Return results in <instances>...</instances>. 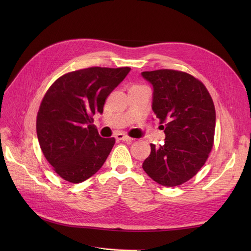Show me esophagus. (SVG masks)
Returning <instances> with one entry per match:
<instances>
[{"instance_id": "1", "label": "esophagus", "mask_w": 251, "mask_h": 251, "mask_svg": "<svg viewBox=\"0 0 251 251\" xmlns=\"http://www.w3.org/2000/svg\"><path fill=\"white\" fill-rule=\"evenodd\" d=\"M116 139H117V140H122V141H129V142H132V141L134 140L133 138H131V137H129V136L123 134V133L117 134V135H116Z\"/></svg>"}]
</instances>
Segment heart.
<instances>
[{
    "instance_id": "b5f03b06",
    "label": "heart",
    "mask_w": 251,
    "mask_h": 251,
    "mask_svg": "<svg viewBox=\"0 0 251 251\" xmlns=\"http://www.w3.org/2000/svg\"><path fill=\"white\" fill-rule=\"evenodd\" d=\"M132 87H139V86H137V85H134V86H132Z\"/></svg>"
}]
</instances>
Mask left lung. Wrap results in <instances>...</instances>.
<instances>
[{"label":"left lung","mask_w":251,"mask_h":251,"mask_svg":"<svg viewBox=\"0 0 251 251\" xmlns=\"http://www.w3.org/2000/svg\"><path fill=\"white\" fill-rule=\"evenodd\" d=\"M141 75L152 84V111L166 134L163 146L151 143L142 168L163 186L181 185L197 174L214 147L213 99L204 84L186 72L161 69Z\"/></svg>","instance_id":"8db88e82"}]
</instances>
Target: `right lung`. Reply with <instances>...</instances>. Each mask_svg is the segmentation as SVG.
Listing matches in <instances>:
<instances>
[{"label": "right lung", "instance_id": "obj_1", "mask_svg": "<svg viewBox=\"0 0 251 251\" xmlns=\"http://www.w3.org/2000/svg\"><path fill=\"white\" fill-rule=\"evenodd\" d=\"M131 68L90 67L66 73L52 83L39 105L36 133L50 165L64 180L80 183L107 160L115 138H102L92 124L108 96Z\"/></svg>", "mask_w": 251, "mask_h": 251}]
</instances>
